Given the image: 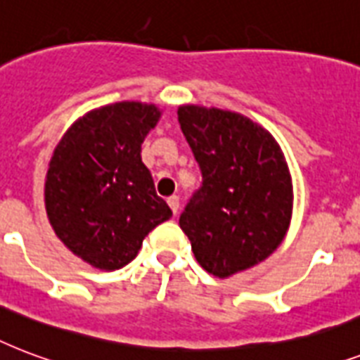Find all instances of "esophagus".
Instances as JSON below:
<instances>
[{"label": "esophagus", "mask_w": 360, "mask_h": 360, "mask_svg": "<svg viewBox=\"0 0 360 360\" xmlns=\"http://www.w3.org/2000/svg\"><path fill=\"white\" fill-rule=\"evenodd\" d=\"M167 202H169V206H171L172 214H176L178 208H180V199H178L176 195H172V197H169V199H167Z\"/></svg>", "instance_id": "1"}]
</instances>
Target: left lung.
Returning <instances> with one entry per match:
<instances>
[{"mask_svg":"<svg viewBox=\"0 0 360 360\" xmlns=\"http://www.w3.org/2000/svg\"><path fill=\"white\" fill-rule=\"evenodd\" d=\"M178 122L202 172L180 216L197 263L218 278L272 255L293 216V182L280 144L238 112L180 105Z\"/></svg>","mask_w":360,"mask_h":360,"instance_id":"left-lung-1","label":"left lung"}]
</instances>
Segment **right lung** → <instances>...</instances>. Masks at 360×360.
Here are the masks:
<instances>
[{"instance_id":"obj_1","label":"right lung","mask_w":360,"mask_h":360,"mask_svg":"<svg viewBox=\"0 0 360 360\" xmlns=\"http://www.w3.org/2000/svg\"><path fill=\"white\" fill-rule=\"evenodd\" d=\"M160 118L152 103L94 108L65 131L50 158V225L69 252L96 269L131 263L144 236L172 216L141 158V144Z\"/></svg>"}]
</instances>
